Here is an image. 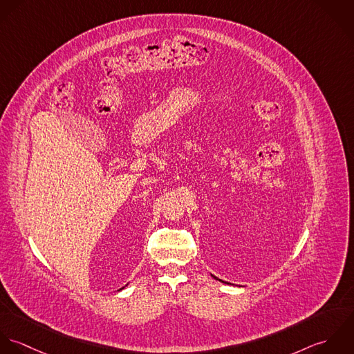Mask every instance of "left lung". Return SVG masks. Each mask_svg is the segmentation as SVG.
Wrapping results in <instances>:
<instances>
[{
  "instance_id": "obj_1",
  "label": "left lung",
  "mask_w": 354,
  "mask_h": 354,
  "mask_svg": "<svg viewBox=\"0 0 354 354\" xmlns=\"http://www.w3.org/2000/svg\"><path fill=\"white\" fill-rule=\"evenodd\" d=\"M216 279H217V278H216Z\"/></svg>"
}]
</instances>
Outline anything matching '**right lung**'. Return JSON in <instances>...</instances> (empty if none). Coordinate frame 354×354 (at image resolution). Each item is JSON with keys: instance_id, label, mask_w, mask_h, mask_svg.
I'll return each mask as SVG.
<instances>
[{"instance_id": "obj_1", "label": "right lung", "mask_w": 354, "mask_h": 354, "mask_svg": "<svg viewBox=\"0 0 354 354\" xmlns=\"http://www.w3.org/2000/svg\"><path fill=\"white\" fill-rule=\"evenodd\" d=\"M123 288H124V287H123Z\"/></svg>"}]
</instances>
